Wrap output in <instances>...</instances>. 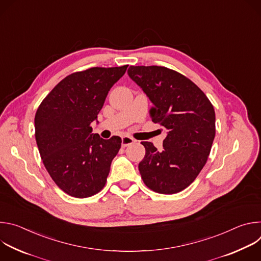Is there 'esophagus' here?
<instances>
[{"mask_svg":"<svg viewBox=\"0 0 261 261\" xmlns=\"http://www.w3.org/2000/svg\"><path fill=\"white\" fill-rule=\"evenodd\" d=\"M134 142H135V139H133L130 136H124L122 138V146L123 147H126V146H128V145H130V144H132Z\"/></svg>","mask_w":261,"mask_h":261,"instance_id":"esophagus-1","label":"esophagus"}]
</instances>
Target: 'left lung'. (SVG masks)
<instances>
[{
  "instance_id": "left-lung-1",
  "label": "left lung",
  "mask_w": 261,
  "mask_h": 261,
  "mask_svg": "<svg viewBox=\"0 0 261 261\" xmlns=\"http://www.w3.org/2000/svg\"><path fill=\"white\" fill-rule=\"evenodd\" d=\"M128 74L153 102L152 121L167 130L161 152L152 142H141V178L157 193L180 192L207 161L216 134L214 106L192 81L172 69L131 66Z\"/></svg>"
}]
</instances>
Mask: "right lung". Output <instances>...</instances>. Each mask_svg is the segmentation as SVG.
Returning a JSON list of instances; mask_svg holds the SVG:
<instances>
[{"label": "right lung", "instance_id": "obj_1", "mask_svg": "<svg viewBox=\"0 0 261 261\" xmlns=\"http://www.w3.org/2000/svg\"><path fill=\"white\" fill-rule=\"evenodd\" d=\"M122 67H93L62 80L35 116V138L43 164L58 187L72 197L100 192L122 139H103L91 124L108 91L125 74Z\"/></svg>", "mask_w": 261, "mask_h": 261}]
</instances>
